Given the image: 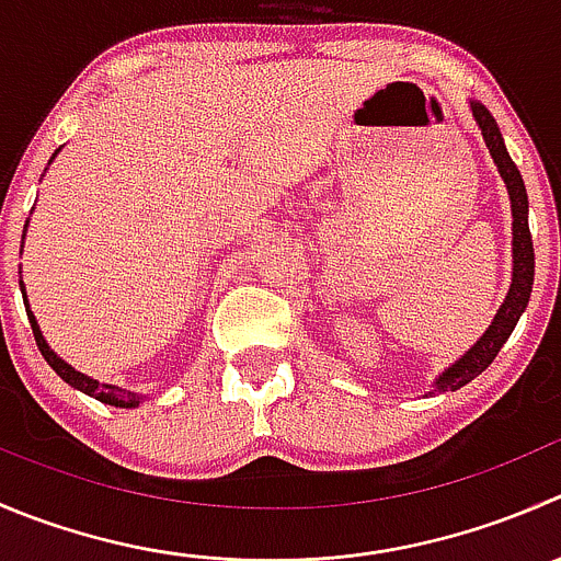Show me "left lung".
I'll list each match as a JSON object with an SVG mask.
<instances>
[{
	"mask_svg": "<svg viewBox=\"0 0 561 561\" xmlns=\"http://www.w3.org/2000/svg\"><path fill=\"white\" fill-rule=\"evenodd\" d=\"M469 108L474 123L480 125L488 153H491L493 164H496L499 175H502L510 194V210H513V282H510L507 296H504L502 307L496 309V318L491 320L485 334H482L458 362L449 364V367L433 380V391H458L460 386H466L469 380H474L477 375L485 373L488 364L496 358V353L502 351V345L510 340V334H513L515 323H518L526 304H529L531 285H535V247H531L529 236V197H526L524 178H520L518 167L510 159L507 145H504V136L502 130H499L493 114L488 112L480 101H469Z\"/></svg>",
	"mask_w": 561,
	"mask_h": 561,
	"instance_id": "8db88e82",
	"label": "left lung"
}]
</instances>
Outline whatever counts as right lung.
I'll return each instance as SVG.
<instances>
[{
    "mask_svg": "<svg viewBox=\"0 0 561 561\" xmlns=\"http://www.w3.org/2000/svg\"><path fill=\"white\" fill-rule=\"evenodd\" d=\"M59 150H62V148H59ZM59 150H57V153H59ZM57 153H54V156H57ZM54 156H51V159H54ZM48 164H51V161H48ZM26 225H30V221H26ZM24 236H26V227H24ZM21 243H24V241H21ZM21 249H24V247H21ZM21 296H24L26 318H30L32 334H35L37 347H41V353H43V358H46V362H48V367H51L54 373H57L59 378L65 380V383L73 386V389H79V391H84V394L95 397V400L106 402V405H114V408H136V405H139V402L148 400V397L139 394V391L123 389V386H114V383H101V380L90 378V375H84V373H79V369L70 367V364L65 362V358H59L57 353L51 351V345H48V342H46V336H43L41 325H37V318H35V314H32L30 301H26L24 282H21Z\"/></svg>",
    "mask_w": 561,
    "mask_h": 561,
    "instance_id": "obj_1",
    "label": "right lung"
}]
</instances>
